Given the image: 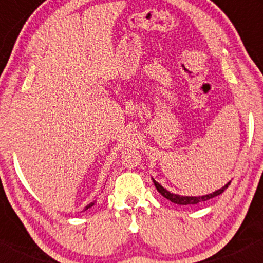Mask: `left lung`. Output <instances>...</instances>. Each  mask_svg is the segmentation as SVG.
Listing matches in <instances>:
<instances>
[{"instance_id": "obj_1", "label": "left lung", "mask_w": 263, "mask_h": 263, "mask_svg": "<svg viewBox=\"0 0 263 263\" xmlns=\"http://www.w3.org/2000/svg\"><path fill=\"white\" fill-rule=\"evenodd\" d=\"M152 180H153V183H155L156 189L158 190L159 193H161L163 197H164L165 199H168V200H171L172 203L179 204V205H194V204L203 203V201L209 200V199H213V198L218 197V195L222 194V193H224V190L228 188V186L230 185V183H231V180H230V182L226 183L225 185L222 186V188L215 190V192L210 193V194L198 195V197H188V195H179V194H174V193H171L170 190H167V189L164 188V186H162L158 182H156V180L153 179V178H152Z\"/></svg>"}]
</instances>
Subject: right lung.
<instances>
[{"label": "right lung", "instance_id": "1", "mask_svg": "<svg viewBox=\"0 0 263 263\" xmlns=\"http://www.w3.org/2000/svg\"><path fill=\"white\" fill-rule=\"evenodd\" d=\"M93 204H95V201H92V203L87 204V205H86V206H85V208H84V211H85V210H87V209H89V208H91V206H93Z\"/></svg>", "mask_w": 263, "mask_h": 263}]
</instances>
